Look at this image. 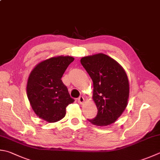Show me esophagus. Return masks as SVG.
Masks as SVG:
<instances>
[{
    "mask_svg": "<svg viewBox=\"0 0 160 160\" xmlns=\"http://www.w3.org/2000/svg\"><path fill=\"white\" fill-rule=\"evenodd\" d=\"M78 102L80 104H83V102H84V98L82 97V96H81V97H79V98H78Z\"/></svg>",
    "mask_w": 160,
    "mask_h": 160,
    "instance_id": "obj_1",
    "label": "esophagus"
}]
</instances>
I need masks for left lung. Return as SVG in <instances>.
<instances>
[{"label": "left lung", "mask_w": 160, "mask_h": 160, "mask_svg": "<svg viewBox=\"0 0 160 160\" xmlns=\"http://www.w3.org/2000/svg\"><path fill=\"white\" fill-rule=\"evenodd\" d=\"M81 63L93 82L92 99L98 108L97 116L89 122L97 126L112 124L128 106L127 74L116 61L102 53L84 56Z\"/></svg>", "instance_id": "1"}]
</instances>
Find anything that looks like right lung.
I'll return each instance as SVG.
<instances>
[{
	"instance_id": "obj_1",
	"label": "right lung",
	"mask_w": 160,
	"mask_h": 160,
	"mask_svg": "<svg viewBox=\"0 0 160 160\" xmlns=\"http://www.w3.org/2000/svg\"><path fill=\"white\" fill-rule=\"evenodd\" d=\"M74 60L70 56H53L39 62L29 74L26 93L30 104L37 116L48 122L62 119L66 107L74 102L61 80Z\"/></svg>"
}]
</instances>
